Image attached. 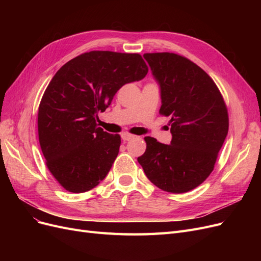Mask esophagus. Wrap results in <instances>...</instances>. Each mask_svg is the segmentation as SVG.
Instances as JSON below:
<instances>
[{
  "instance_id": "1",
  "label": "esophagus",
  "mask_w": 261,
  "mask_h": 261,
  "mask_svg": "<svg viewBox=\"0 0 261 261\" xmlns=\"http://www.w3.org/2000/svg\"><path fill=\"white\" fill-rule=\"evenodd\" d=\"M121 137H122V139H123L124 141H128V140L133 139L135 136L132 135V134H128V133H123L122 135H121Z\"/></svg>"
}]
</instances>
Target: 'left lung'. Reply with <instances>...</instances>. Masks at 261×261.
<instances>
[{
	"label": "left lung",
	"mask_w": 261,
	"mask_h": 261,
	"mask_svg": "<svg viewBox=\"0 0 261 261\" xmlns=\"http://www.w3.org/2000/svg\"><path fill=\"white\" fill-rule=\"evenodd\" d=\"M145 60L160 87V113L170 117L172 140L164 145L145 137L138 162L146 176L162 191H192L215 168L228 130L222 96L211 77L178 54L146 53Z\"/></svg>",
	"instance_id": "8db88e82"
}]
</instances>
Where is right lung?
I'll use <instances>...</instances> for the list:
<instances>
[{
  "mask_svg": "<svg viewBox=\"0 0 261 261\" xmlns=\"http://www.w3.org/2000/svg\"><path fill=\"white\" fill-rule=\"evenodd\" d=\"M147 73L137 53L91 51L68 61L53 76L39 106V143L46 167L66 191L88 192L106 178L121 137L98 127V113L106 111L122 86Z\"/></svg>",
  "mask_w": 261,
  "mask_h": 261,
  "instance_id": "obj_1",
  "label": "right lung"
}]
</instances>
